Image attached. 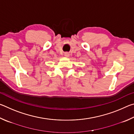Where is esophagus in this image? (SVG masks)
<instances>
[{
	"label": "esophagus",
	"instance_id": "34e87169",
	"mask_svg": "<svg viewBox=\"0 0 134 134\" xmlns=\"http://www.w3.org/2000/svg\"><path fill=\"white\" fill-rule=\"evenodd\" d=\"M64 56L66 57H68L69 56V54L68 53H64Z\"/></svg>",
	"mask_w": 134,
	"mask_h": 134
}]
</instances>
